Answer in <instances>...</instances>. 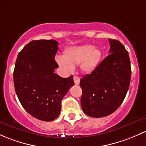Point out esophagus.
Segmentation results:
<instances>
[{
  "instance_id": "34e87169",
  "label": "esophagus",
  "mask_w": 146,
  "mask_h": 146,
  "mask_svg": "<svg viewBox=\"0 0 146 146\" xmlns=\"http://www.w3.org/2000/svg\"><path fill=\"white\" fill-rule=\"evenodd\" d=\"M73 80H74L75 84H76V85H78V84H80V78L78 76H74L73 77Z\"/></svg>"
}]
</instances>
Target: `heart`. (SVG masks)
<instances>
[{
    "label": "heart",
    "instance_id": "heart-1",
    "mask_svg": "<svg viewBox=\"0 0 146 146\" xmlns=\"http://www.w3.org/2000/svg\"><path fill=\"white\" fill-rule=\"evenodd\" d=\"M101 58V50L87 44L66 49L64 52L63 57H57L56 62L66 73H73L74 67L80 65L82 72L89 74L97 68Z\"/></svg>",
    "mask_w": 146,
    "mask_h": 146
}]
</instances>
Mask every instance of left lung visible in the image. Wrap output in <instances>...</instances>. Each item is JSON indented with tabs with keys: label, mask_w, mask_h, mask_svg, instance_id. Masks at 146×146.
Returning a JSON list of instances; mask_svg holds the SVG:
<instances>
[{
	"label": "left lung",
	"mask_w": 146,
	"mask_h": 146,
	"mask_svg": "<svg viewBox=\"0 0 146 146\" xmlns=\"http://www.w3.org/2000/svg\"><path fill=\"white\" fill-rule=\"evenodd\" d=\"M109 41L110 55L80 82L82 109L93 118L105 117L116 111L124 100L130 83L128 52L118 40L109 39Z\"/></svg>",
	"instance_id": "8db88e82"
}]
</instances>
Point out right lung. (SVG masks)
Returning <instances> with one entry per match:
<instances>
[{"label": "right lung", "instance_id": "right-lung-1", "mask_svg": "<svg viewBox=\"0 0 146 146\" xmlns=\"http://www.w3.org/2000/svg\"><path fill=\"white\" fill-rule=\"evenodd\" d=\"M58 42L34 40L19 53L14 70L16 93L23 107L41 121L58 117L62 100L72 86L73 76L63 78L54 73Z\"/></svg>", "mask_w": 146, "mask_h": 146}]
</instances>
